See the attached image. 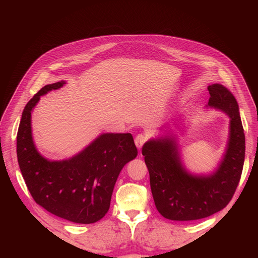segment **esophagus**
Here are the masks:
<instances>
[{
    "instance_id": "34e87169",
    "label": "esophagus",
    "mask_w": 258,
    "mask_h": 258,
    "mask_svg": "<svg viewBox=\"0 0 258 258\" xmlns=\"http://www.w3.org/2000/svg\"><path fill=\"white\" fill-rule=\"evenodd\" d=\"M147 136L145 134H139L136 139H135V143L137 145V147L139 148V150H141L142 146L144 145V143L147 141Z\"/></svg>"
}]
</instances>
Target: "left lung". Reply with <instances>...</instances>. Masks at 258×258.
Masks as SVG:
<instances>
[{
	"instance_id": "left-lung-1",
	"label": "left lung",
	"mask_w": 258,
	"mask_h": 258,
	"mask_svg": "<svg viewBox=\"0 0 258 258\" xmlns=\"http://www.w3.org/2000/svg\"><path fill=\"white\" fill-rule=\"evenodd\" d=\"M208 90L209 106L220 108L230 117L227 151L213 174L194 176L187 173L173 137L151 140L142 147L155 206L168 220L195 221L218 212L229 204L240 182L245 137L237 100L220 84L210 85Z\"/></svg>"
}]
</instances>
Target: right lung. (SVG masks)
<instances>
[{"mask_svg": "<svg viewBox=\"0 0 258 258\" xmlns=\"http://www.w3.org/2000/svg\"><path fill=\"white\" fill-rule=\"evenodd\" d=\"M46 85L22 112L17 132V158L31 196L48 212L79 224H91L110 209L122 167L138 155L131 134H104L73 158L49 161L38 154L31 134V112L41 96L62 87Z\"/></svg>", "mask_w": 258, "mask_h": 258, "instance_id": "add662e5", "label": "right lung"}]
</instances>
